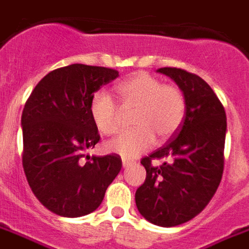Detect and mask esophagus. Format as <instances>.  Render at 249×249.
<instances>
[{"mask_svg":"<svg viewBox=\"0 0 249 249\" xmlns=\"http://www.w3.org/2000/svg\"><path fill=\"white\" fill-rule=\"evenodd\" d=\"M132 164V160L130 159H126V158H123V167H128Z\"/></svg>","mask_w":249,"mask_h":249,"instance_id":"obj_1","label":"esophagus"}]
</instances>
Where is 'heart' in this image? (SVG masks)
Segmentation results:
<instances>
[{"label": "heart", "mask_w": 249, "mask_h": 249, "mask_svg": "<svg viewBox=\"0 0 249 249\" xmlns=\"http://www.w3.org/2000/svg\"><path fill=\"white\" fill-rule=\"evenodd\" d=\"M123 108L136 107L130 124L125 130L106 143L109 153L124 158L136 157L154 142L171 137L180 128L185 116L187 100L183 90L172 83L147 73H137L116 86ZM90 115L95 126L104 136H112L120 129V107L106 91L95 92L90 103Z\"/></svg>", "instance_id": "b5f03b06"}]
</instances>
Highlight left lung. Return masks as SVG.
<instances>
[{"label": "left lung", "instance_id": "8db88e82", "mask_svg": "<svg viewBox=\"0 0 249 249\" xmlns=\"http://www.w3.org/2000/svg\"><path fill=\"white\" fill-rule=\"evenodd\" d=\"M158 71L183 90L187 109L170 141L141 159L146 179L136 191V205L149 222L172 227L201 213L217 191L225 166L227 123L221 100L197 74L178 68Z\"/></svg>", "mask_w": 249, "mask_h": 249}]
</instances>
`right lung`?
Masks as SVG:
<instances>
[{
    "label": "right lung",
    "mask_w": 249,
    "mask_h": 249,
    "mask_svg": "<svg viewBox=\"0 0 249 249\" xmlns=\"http://www.w3.org/2000/svg\"><path fill=\"white\" fill-rule=\"evenodd\" d=\"M117 77L111 68L71 64L47 74L24 104V174L37 200L57 215L92 213L120 172V155H86L100 140L91 99Z\"/></svg>",
    "instance_id": "1"
}]
</instances>
